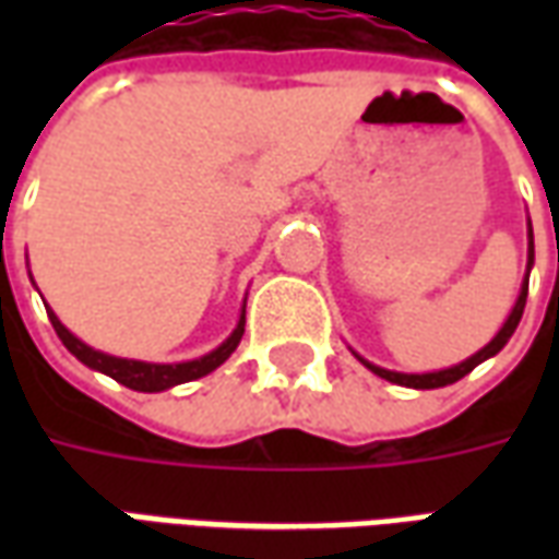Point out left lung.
I'll use <instances>...</instances> for the list:
<instances>
[{
  "instance_id": "left-lung-1",
  "label": "left lung",
  "mask_w": 559,
  "mask_h": 559,
  "mask_svg": "<svg viewBox=\"0 0 559 559\" xmlns=\"http://www.w3.org/2000/svg\"><path fill=\"white\" fill-rule=\"evenodd\" d=\"M527 239H530V248H527V275H524V281H521V293H518L515 305H512V311H509V317H506V323L500 326V332L493 335L485 347H481L479 353H473L469 359H464V362L452 365V368H443V371H425V374H404V371H389V368H380V365L368 362V359H362L359 353H353L359 362L368 368V371H374L377 377H383V380H389V383H399V386H407V389H440V386H449V383H455V380H461V377H467L476 365H481L485 359H491V356H497V353L503 350L506 344H509V338L515 335L518 323H521V314H524V305H527V287H530V269H533V227H530L527 221Z\"/></svg>"
}]
</instances>
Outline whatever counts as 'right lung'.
I'll return each mask as SVG.
<instances>
[{
	"mask_svg": "<svg viewBox=\"0 0 559 559\" xmlns=\"http://www.w3.org/2000/svg\"><path fill=\"white\" fill-rule=\"evenodd\" d=\"M47 317H50V323H53L56 335L62 338V344L78 356L80 362L86 365V368H92V371H102V374L114 377L116 383L134 389V392H164V389L179 386V383H188V380H197V377L212 374L218 365H224L230 359V353L239 347V341H242L245 335L242 305V314H239V323H236V329L230 332V338L221 341L218 347L212 353H206V356L191 359V362H140V359H122V356H110V353H102L95 350V347H90V344H83L71 329L62 326V320L50 311V305H47Z\"/></svg>",
	"mask_w": 559,
	"mask_h": 559,
	"instance_id": "add662e5",
	"label": "right lung"
}]
</instances>
